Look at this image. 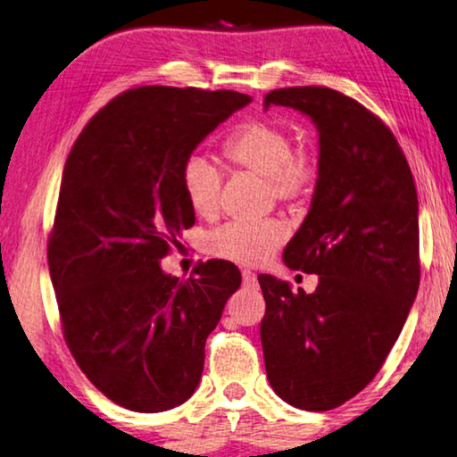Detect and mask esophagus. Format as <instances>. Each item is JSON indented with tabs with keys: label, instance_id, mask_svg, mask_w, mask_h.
Listing matches in <instances>:
<instances>
[{
	"label": "esophagus",
	"instance_id": "1",
	"mask_svg": "<svg viewBox=\"0 0 457 457\" xmlns=\"http://www.w3.org/2000/svg\"><path fill=\"white\" fill-rule=\"evenodd\" d=\"M242 284H244V288H247V290H256L258 288L256 274L250 272V270H244V272H242Z\"/></svg>",
	"mask_w": 457,
	"mask_h": 457
}]
</instances>
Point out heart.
Here are the masks:
<instances>
[{"mask_svg":"<svg viewBox=\"0 0 457 457\" xmlns=\"http://www.w3.org/2000/svg\"><path fill=\"white\" fill-rule=\"evenodd\" d=\"M236 167L264 175L270 195L290 207L312 199L320 183V157L312 146H294L292 130L274 119H253L239 127L223 145ZM223 173L204 153H191L181 167V189L193 213L212 218L220 210ZM288 237L282 220L231 221L212 231L205 250L213 258L258 266Z\"/></svg>","mask_w":457,"mask_h":457,"instance_id":"b5f03b06","label":"heart"}]
</instances>
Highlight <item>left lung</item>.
Segmentation results:
<instances>
[{"instance_id": "left-lung-1", "label": "left lung", "mask_w": 457, "mask_h": 457, "mask_svg": "<svg viewBox=\"0 0 457 457\" xmlns=\"http://www.w3.org/2000/svg\"><path fill=\"white\" fill-rule=\"evenodd\" d=\"M308 114L319 129L320 183L284 250L286 266L319 274L312 294L260 274L268 381L306 411L343 405L373 381L420 288L417 191L385 122L324 87L270 90L264 106Z\"/></svg>"}]
</instances>
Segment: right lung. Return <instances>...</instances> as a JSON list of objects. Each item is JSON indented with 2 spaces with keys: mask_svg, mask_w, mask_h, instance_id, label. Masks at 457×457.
<instances>
[{
  "mask_svg": "<svg viewBox=\"0 0 457 457\" xmlns=\"http://www.w3.org/2000/svg\"><path fill=\"white\" fill-rule=\"evenodd\" d=\"M250 100L130 88L88 120L66 159L48 237L62 332L90 383L130 411H167L193 395L205 340L242 284L231 262L197 264L189 280L159 262L195 223L183 161Z\"/></svg>",
  "mask_w": 457,
  "mask_h": 457,
  "instance_id": "1",
  "label": "right lung"
}]
</instances>
